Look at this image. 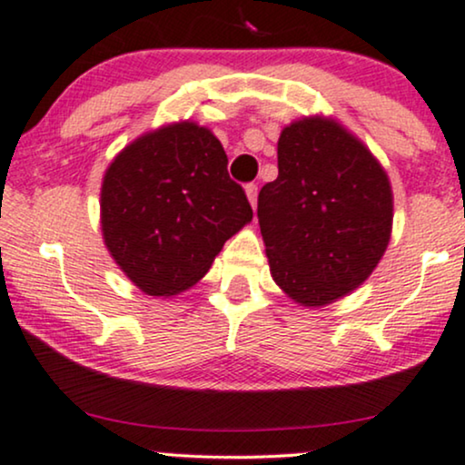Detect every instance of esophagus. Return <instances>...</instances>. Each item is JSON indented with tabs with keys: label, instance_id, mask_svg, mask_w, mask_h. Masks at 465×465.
Masks as SVG:
<instances>
[{
	"label": "esophagus",
	"instance_id": "esophagus-1",
	"mask_svg": "<svg viewBox=\"0 0 465 465\" xmlns=\"http://www.w3.org/2000/svg\"><path fill=\"white\" fill-rule=\"evenodd\" d=\"M246 197H249L252 208H257V184H246Z\"/></svg>",
	"mask_w": 465,
	"mask_h": 465
}]
</instances>
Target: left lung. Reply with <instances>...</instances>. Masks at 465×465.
I'll use <instances>...</instances> for the list:
<instances>
[{
  "instance_id": "obj_1",
  "label": "left lung",
  "mask_w": 465,
  "mask_h": 465,
  "mask_svg": "<svg viewBox=\"0 0 465 465\" xmlns=\"http://www.w3.org/2000/svg\"><path fill=\"white\" fill-rule=\"evenodd\" d=\"M276 150L279 175L257 197L270 274L292 301L324 307L362 285L389 246V175L331 117L292 122Z\"/></svg>"
}]
</instances>
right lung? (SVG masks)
<instances>
[{
  "label": "right lung",
  "mask_w": 465,
  "mask_h": 465,
  "mask_svg": "<svg viewBox=\"0 0 465 465\" xmlns=\"http://www.w3.org/2000/svg\"><path fill=\"white\" fill-rule=\"evenodd\" d=\"M251 219L221 141L195 122L141 134L104 172V244L148 296H175L195 285Z\"/></svg>",
  "instance_id": "obj_1"
}]
</instances>
